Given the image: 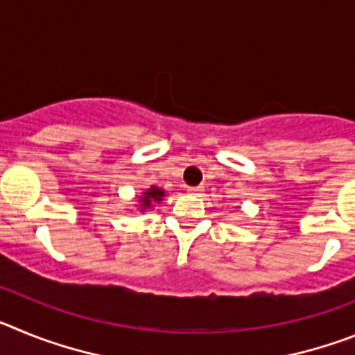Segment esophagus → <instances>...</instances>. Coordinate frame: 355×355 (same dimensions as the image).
I'll use <instances>...</instances> for the list:
<instances>
[{
  "label": "esophagus",
  "mask_w": 355,
  "mask_h": 355,
  "mask_svg": "<svg viewBox=\"0 0 355 355\" xmlns=\"http://www.w3.org/2000/svg\"><path fill=\"white\" fill-rule=\"evenodd\" d=\"M205 188L202 187H188V193H192V196H200Z\"/></svg>",
  "instance_id": "1"
}]
</instances>
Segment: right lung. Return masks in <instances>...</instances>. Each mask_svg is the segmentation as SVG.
<instances>
[{"label": "right lung", "instance_id": "1", "mask_svg": "<svg viewBox=\"0 0 355 355\" xmlns=\"http://www.w3.org/2000/svg\"><path fill=\"white\" fill-rule=\"evenodd\" d=\"M165 196V192H163L162 188H156V187H150L147 192L142 193V197H140V208L146 209V208H150L153 206V202H159L162 200V197Z\"/></svg>", "mask_w": 355, "mask_h": 355}]
</instances>
